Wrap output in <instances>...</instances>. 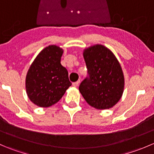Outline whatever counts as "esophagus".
Instances as JSON below:
<instances>
[{"label": "esophagus", "mask_w": 154, "mask_h": 154, "mask_svg": "<svg viewBox=\"0 0 154 154\" xmlns=\"http://www.w3.org/2000/svg\"><path fill=\"white\" fill-rule=\"evenodd\" d=\"M80 80H77V82H74V83H73V86H74V87H77L79 86V84H80Z\"/></svg>", "instance_id": "34e87169"}]
</instances>
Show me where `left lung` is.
I'll return each mask as SVG.
<instances>
[{
  "mask_svg": "<svg viewBox=\"0 0 154 154\" xmlns=\"http://www.w3.org/2000/svg\"><path fill=\"white\" fill-rule=\"evenodd\" d=\"M88 77L79 90L90 106L97 109L112 108L120 100L125 77L119 60L109 48L95 45L83 51Z\"/></svg>",
  "mask_w": 154,
  "mask_h": 154,
  "instance_id": "1",
  "label": "left lung"
}]
</instances>
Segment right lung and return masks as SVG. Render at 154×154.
Segmentation results:
<instances>
[{
	"instance_id": "1",
	"label": "right lung",
	"mask_w": 154,
	"mask_h": 154,
	"mask_svg": "<svg viewBox=\"0 0 154 154\" xmlns=\"http://www.w3.org/2000/svg\"><path fill=\"white\" fill-rule=\"evenodd\" d=\"M63 50L49 45L37 55L27 73L25 87L29 100L40 107H49L62 98L71 86L67 69L60 63Z\"/></svg>"
}]
</instances>
